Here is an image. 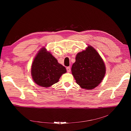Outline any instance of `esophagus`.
<instances>
[{
  "label": "esophagus",
  "mask_w": 131,
  "mask_h": 131,
  "mask_svg": "<svg viewBox=\"0 0 131 131\" xmlns=\"http://www.w3.org/2000/svg\"><path fill=\"white\" fill-rule=\"evenodd\" d=\"M66 70H67V72H69L70 71V68L69 67H66Z\"/></svg>",
  "instance_id": "esophagus-1"
}]
</instances>
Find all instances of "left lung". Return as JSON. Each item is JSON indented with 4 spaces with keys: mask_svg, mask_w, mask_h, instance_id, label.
<instances>
[{
    "mask_svg": "<svg viewBox=\"0 0 131 131\" xmlns=\"http://www.w3.org/2000/svg\"><path fill=\"white\" fill-rule=\"evenodd\" d=\"M71 72L81 88L91 90L97 86L106 73L104 62L96 50L88 46L85 50L78 53L72 65Z\"/></svg>",
    "mask_w": 131,
    "mask_h": 131,
    "instance_id": "left-lung-1",
    "label": "left lung"
}]
</instances>
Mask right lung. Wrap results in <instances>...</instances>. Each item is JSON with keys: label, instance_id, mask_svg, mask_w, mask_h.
Returning a JSON list of instances; mask_svg holds the SVG:
<instances>
[{"label": "right lung", "instance_id": "obj_1", "mask_svg": "<svg viewBox=\"0 0 131 131\" xmlns=\"http://www.w3.org/2000/svg\"><path fill=\"white\" fill-rule=\"evenodd\" d=\"M66 72V68L59 63L45 47L42 48L37 54L31 68L34 81L45 88H48L57 83L62 74Z\"/></svg>", "mask_w": 131, "mask_h": 131}]
</instances>
